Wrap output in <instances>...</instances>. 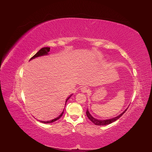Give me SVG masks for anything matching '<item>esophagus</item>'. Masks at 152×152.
Returning <instances> with one entry per match:
<instances>
[{
  "instance_id": "34e87169",
  "label": "esophagus",
  "mask_w": 152,
  "mask_h": 152,
  "mask_svg": "<svg viewBox=\"0 0 152 152\" xmlns=\"http://www.w3.org/2000/svg\"><path fill=\"white\" fill-rule=\"evenodd\" d=\"M80 90H81L82 93H88V91H89L88 88H87V87H82V88L80 89Z\"/></svg>"
}]
</instances>
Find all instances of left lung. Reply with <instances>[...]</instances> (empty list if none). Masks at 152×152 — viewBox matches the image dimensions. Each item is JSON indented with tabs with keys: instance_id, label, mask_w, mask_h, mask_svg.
I'll return each instance as SVG.
<instances>
[{
	"instance_id": "left-lung-1",
	"label": "left lung",
	"mask_w": 152,
	"mask_h": 152,
	"mask_svg": "<svg viewBox=\"0 0 152 152\" xmlns=\"http://www.w3.org/2000/svg\"><path fill=\"white\" fill-rule=\"evenodd\" d=\"M128 108H127L124 111L121 113L119 114L118 115H117V117H115L113 118H109V119H106V120H99V119H97L96 118L94 117H93V116L91 115V113H89V110H88V108L87 109V111H86V115L87 117H88V118L89 119V120L93 122V124H94L95 125H97V126H106V125H108V124H111L115 121H116L117 120H118V119L120 118L122 115L126 112V110H127Z\"/></svg>"
}]
</instances>
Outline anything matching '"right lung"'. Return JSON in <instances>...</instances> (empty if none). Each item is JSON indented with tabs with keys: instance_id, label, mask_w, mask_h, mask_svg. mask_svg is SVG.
<instances>
[{
	"instance_id": "obj_1",
	"label": "right lung",
	"mask_w": 152,
	"mask_h": 152,
	"mask_svg": "<svg viewBox=\"0 0 152 152\" xmlns=\"http://www.w3.org/2000/svg\"><path fill=\"white\" fill-rule=\"evenodd\" d=\"M49 51H50V48L45 47V48H42V49H40L39 50V51L34 55V56L33 57L31 58V59H30V61L31 60V59H35V58H38V57L43 56H46V55H48V54H49ZM72 95H73V94H70V95L68 97L66 98V102H65V105H66V102H67V101L69 99V98H70ZM64 109H65V108H64ZM64 109H63V110L62 113H61L60 115H59L58 117H57L56 118H54V119H52V120H50V121H40V122L44 123V124H50V123H52V122H53L56 121L57 120H58L59 118H60L61 117V116L63 115V113H64Z\"/></svg>"
}]
</instances>
